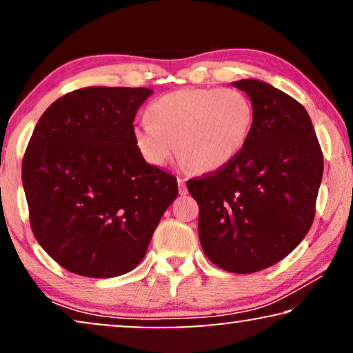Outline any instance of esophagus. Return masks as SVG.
<instances>
[{
	"label": "esophagus",
	"mask_w": 353,
	"mask_h": 353,
	"mask_svg": "<svg viewBox=\"0 0 353 353\" xmlns=\"http://www.w3.org/2000/svg\"><path fill=\"white\" fill-rule=\"evenodd\" d=\"M178 191H180L181 196H185L188 190H186V180L185 178H178Z\"/></svg>",
	"instance_id": "34e87169"
}]
</instances>
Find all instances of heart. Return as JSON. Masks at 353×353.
<instances>
[{
	"label": "heart",
	"instance_id": "heart-1",
	"mask_svg": "<svg viewBox=\"0 0 353 353\" xmlns=\"http://www.w3.org/2000/svg\"><path fill=\"white\" fill-rule=\"evenodd\" d=\"M151 122L134 125L144 161L162 167L175 151L197 172L220 170L243 151L252 132L254 105L234 88H183L148 105Z\"/></svg>",
	"mask_w": 353,
	"mask_h": 353
}]
</instances>
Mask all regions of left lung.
<instances>
[{"label":"left lung","instance_id":"1","mask_svg":"<svg viewBox=\"0 0 353 353\" xmlns=\"http://www.w3.org/2000/svg\"><path fill=\"white\" fill-rule=\"evenodd\" d=\"M254 105L243 151L228 165L191 178L199 239L212 263L254 273L291 254L310 230L323 176V152L305 108L260 80L233 83Z\"/></svg>","mask_w":353,"mask_h":353}]
</instances>
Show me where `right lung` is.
<instances>
[{"instance_id":"right-lung-1","label":"right lung","mask_w":353,"mask_h":353,"mask_svg":"<svg viewBox=\"0 0 353 353\" xmlns=\"http://www.w3.org/2000/svg\"><path fill=\"white\" fill-rule=\"evenodd\" d=\"M149 88L88 86L54 101L22 161L33 234L51 259L88 278L132 272L146 255L176 178L149 165L133 120Z\"/></svg>"}]
</instances>
